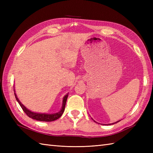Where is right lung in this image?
<instances>
[{"label": "right lung", "mask_w": 153, "mask_h": 153, "mask_svg": "<svg viewBox=\"0 0 153 153\" xmlns=\"http://www.w3.org/2000/svg\"><path fill=\"white\" fill-rule=\"evenodd\" d=\"M14 95L16 100L19 104V105L22 107V110H24V112L26 114L27 116L30 117V118L33 119V120H39V121H43V122H52V121H54L57 119H58L62 115V114L64 111L65 109V106H66V100L68 95H66L64 97L63 99V103H62V109L60 110V112H58L57 113L53 114H41V113H36V112H33L30 111V110H28L27 108H25V107L22 105L21 102L19 101V99H18L17 96H16V93L14 92Z\"/></svg>", "instance_id": "right-lung-1"}]
</instances>
